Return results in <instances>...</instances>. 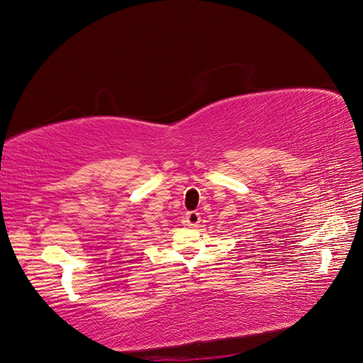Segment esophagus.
Masks as SVG:
<instances>
[{
	"mask_svg": "<svg viewBox=\"0 0 363 363\" xmlns=\"http://www.w3.org/2000/svg\"><path fill=\"white\" fill-rule=\"evenodd\" d=\"M200 221H201V216L196 211H191V212L186 213V216H184V224L189 225V227H196Z\"/></svg>",
	"mask_w": 363,
	"mask_h": 363,
	"instance_id": "obj_1",
	"label": "esophagus"
}]
</instances>
